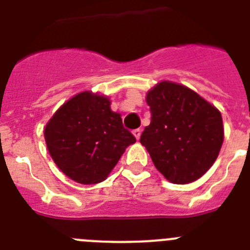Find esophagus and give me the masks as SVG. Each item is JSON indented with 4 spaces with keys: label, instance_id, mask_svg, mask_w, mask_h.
Returning a JSON list of instances; mask_svg holds the SVG:
<instances>
[{
    "label": "esophagus",
    "instance_id": "obj_1",
    "mask_svg": "<svg viewBox=\"0 0 250 250\" xmlns=\"http://www.w3.org/2000/svg\"><path fill=\"white\" fill-rule=\"evenodd\" d=\"M132 134H134V136L136 138V140H139V139H140V135H141V130L140 129H135L134 131H132Z\"/></svg>",
    "mask_w": 250,
    "mask_h": 250
}]
</instances>
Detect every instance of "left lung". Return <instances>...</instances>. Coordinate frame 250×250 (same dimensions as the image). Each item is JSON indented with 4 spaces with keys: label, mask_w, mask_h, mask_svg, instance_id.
Returning <instances> with one entry per match:
<instances>
[{
    "label": "left lung",
    "mask_w": 250,
    "mask_h": 250,
    "mask_svg": "<svg viewBox=\"0 0 250 250\" xmlns=\"http://www.w3.org/2000/svg\"><path fill=\"white\" fill-rule=\"evenodd\" d=\"M151 121L141 134L156 169L173 184L195 182L219 155V110L184 85L163 81L146 95Z\"/></svg>",
    "instance_id": "obj_1"
}]
</instances>
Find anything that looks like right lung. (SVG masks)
<instances>
[{
  "label": "right lung",
  "mask_w": 250,
  "mask_h": 250,
  "mask_svg": "<svg viewBox=\"0 0 250 250\" xmlns=\"http://www.w3.org/2000/svg\"><path fill=\"white\" fill-rule=\"evenodd\" d=\"M51 158L80 184L104 182L136 139L106 96L83 91L63 104L45 127Z\"/></svg>",
  "instance_id": "right-lung-1"
}]
</instances>
